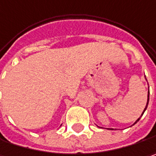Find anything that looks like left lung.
Segmentation results:
<instances>
[{
  "mask_svg": "<svg viewBox=\"0 0 156 156\" xmlns=\"http://www.w3.org/2000/svg\"><path fill=\"white\" fill-rule=\"evenodd\" d=\"M145 78H146V77H145ZM146 80H147V78H146ZM148 88H149V87H148ZM148 101H149V90H148V94H147V105H146V107H145V108H144V110H143V112L141 113L140 117H141V116L143 115V113H144V112H145V111H146V109H147V105H148ZM140 118L138 119H137V120H136V121H135V122H134V123H133V125L136 124V123H137V122H138V121H139V120H140ZM98 127H99V126H98Z\"/></svg>",
  "mask_w": 156,
  "mask_h": 156,
  "instance_id": "1",
  "label": "left lung"
}]
</instances>
